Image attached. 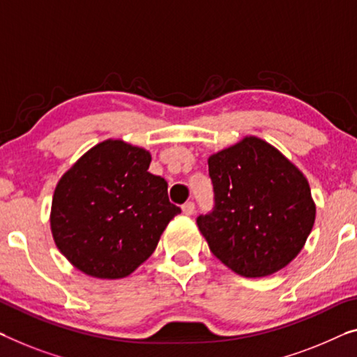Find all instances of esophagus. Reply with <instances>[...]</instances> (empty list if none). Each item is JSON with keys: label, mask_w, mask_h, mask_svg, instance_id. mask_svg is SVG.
Segmentation results:
<instances>
[{"label": "esophagus", "mask_w": 357, "mask_h": 357, "mask_svg": "<svg viewBox=\"0 0 357 357\" xmlns=\"http://www.w3.org/2000/svg\"><path fill=\"white\" fill-rule=\"evenodd\" d=\"M194 210H195L194 202H185V204L183 205V213H184V215H192Z\"/></svg>", "instance_id": "esophagus-1"}]
</instances>
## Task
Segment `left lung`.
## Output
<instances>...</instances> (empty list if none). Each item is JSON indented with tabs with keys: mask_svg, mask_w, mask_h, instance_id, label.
Instances as JSON below:
<instances>
[{
	"mask_svg": "<svg viewBox=\"0 0 357 357\" xmlns=\"http://www.w3.org/2000/svg\"><path fill=\"white\" fill-rule=\"evenodd\" d=\"M215 206L197 218L211 253L243 278H264L301 252L316 205L306 178L255 136L208 158Z\"/></svg>",
	"mask_w": 357,
	"mask_h": 357,
	"instance_id": "1",
	"label": "left lung"
}]
</instances>
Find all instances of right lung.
Instances as JSON below:
<instances>
[{"mask_svg":"<svg viewBox=\"0 0 357 357\" xmlns=\"http://www.w3.org/2000/svg\"><path fill=\"white\" fill-rule=\"evenodd\" d=\"M151 153L109 139L63 174L51 206V232L61 253L99 279L130 275L155 250L181 208L168 183L149 173Z\"/></svg>","mask_w":357,"mask_h":357,"instance_id":"add662e5","label":"right lung"}]
</instances>
